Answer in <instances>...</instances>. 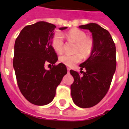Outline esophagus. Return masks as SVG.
Returning a JSON list of instances; mask_svg holds the SVG:
<instances>
[{
	"mask_svg": "<svg viewBox=\"0 0 129 129\" xmlns=\"http://www.w3.org/2000/svg\"><path fill=\"white\" fill-rule=\"evenodd\" d=\"M70 69L68 68V72H70Z\"/></svg>",
	"mask_w": 129,
	"mask_h": 129,
	"instance_id": "esophagus-1",
	"label": "esophagus"
}]
</instances>
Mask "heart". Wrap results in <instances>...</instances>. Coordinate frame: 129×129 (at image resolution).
Wrapping results in <instances>:
<instances>
[{"label": "heart", "mask_w": 129, "mask_h": 129, "mask_svg": "<svg viewBox=\"0 0 129 129\" xmlns=\"http://www.w3.org/2000/svg\"><path fill=\"white\" fill-rule=\"evenodd\" d=\"M68 41L76 43L74 47V52L77 53L74 55L64 54L59 57V61L66 66L72 67L77 63L80 62L82 56H90L94 49V41L90 37H87V34L82 30L79 29H72L69 30L65 34ZM51 46L53 50L57 53L63 51L64 41L60 33H55L51 41Z\"/></svg>", "instance_id": "obj_1"}]
</instances>
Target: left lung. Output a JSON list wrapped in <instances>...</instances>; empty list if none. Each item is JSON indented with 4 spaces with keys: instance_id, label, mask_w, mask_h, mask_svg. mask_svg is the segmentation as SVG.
Returning a JSON list of instances; mask_svg holds the SVG:
<instances>
[{
    "instance_id": "1",
    "label": "left lung",
    "mask_w": 129,
    "mask_h": 129,
    "mask_svg": "<svg viewBox=\"0 0 129 129\" xmlns=\"http://www.w3.org/2000/svg\"><path fill=\"white\" fill-rule=\"evenodd\" d=\"M92 33L94 49L80 67L82 76L70 70L74 77L71 85L73 102L80 108H90L101 101L110 88L116 70V47L110 33L96 23L79 26ZM83 69L86 70L84 73Z\"/></svg>"
}]
</instances>
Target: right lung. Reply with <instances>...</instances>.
I'll return each mask as SVG.
<instances>
[{"label": "right lung", "instance_id": "obj_1", "mask_svg": "<svg viewBox=\"0 0 129 129\" xmlns=\"http://www.w3.org/2000/svg\"><path fill=\"white\" fill-rule=\"evenodd\" d=\"M56 26L39 21L25 27L15 43L13 68L17 84L23 96L38 106L50 103L55 96L56 88L67 74L63 63H55L58 59L51 41ZM67 27H61L64 30ZM46 62L53 66L44 69Z\"/></svg>", "mask_w": 129, "mask_h": 129}]
</instances>
